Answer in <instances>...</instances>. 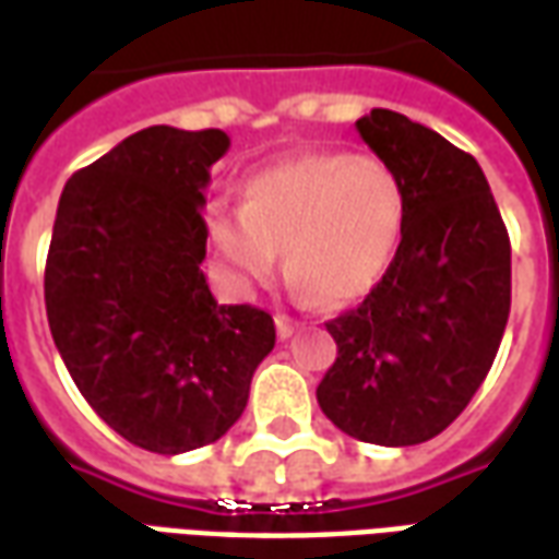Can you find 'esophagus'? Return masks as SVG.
<instances>
[{
	"mask_svg": "<svg viewBox=\"0 0 559 559\" xmlns=\"http://www.w3.org/2000/svg\"><path fill=\"white\" fill-rule=\"evenodd\" d=\"M275 329H278V338L284 341V338H290L293 332H296V323H293L287 314H278L275 317Z\"/></svg>",
	"mask_w": 559,
	"mask_h": 559,
	"instance_id": "1",
	"label": "esophagus"
}]
</instances>
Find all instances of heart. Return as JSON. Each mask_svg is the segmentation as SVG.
<instances>
[{
	"label": "heart",
	"instance_id": "1",
	"mask_svg": "<svg viewBox=\"0 0 559 559\" xmlns=\"http://www.w3.org/2000/svg\"><path fill=\"white\" fill-rule=\"evenodd\" d=\"M407 227V191L383 158L311 152L269 164L242 185V206L212 203L209 248L236 293L287 272L326 305L365 299L383 281Z\"/></svg>",
	"mask_w": 559,
	"mask_h": 559
}]
</instances>
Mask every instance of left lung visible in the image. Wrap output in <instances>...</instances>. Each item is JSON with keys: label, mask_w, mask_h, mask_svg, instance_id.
<instances>
[{"label": "left lung", "mask_w": 559, "mask_h": 559, "mask_svg": "<svg viewBox=\"0 0 559 559\" xmlns=\"http://www.w3.org/2000/svg\"><path fill=\"white\" fill-rule=\"evenodd\" d=\"M356 131L401 176L407 227L383 281L326 323L338 359L317 401L362 443L416 445L445 431L491 371L512 305V248L473 155L380 107Z\"/></svg>", "instance_id": "left-lung-1"}]
</instances>
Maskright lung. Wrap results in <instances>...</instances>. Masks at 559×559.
<instances>
[{
    "label": "right lung",
    "instance_id": "add662e5",
    "mask_svg": "<svg viewBox=\"0 0 559 559\" xmlns=\"http://www.w3.org/2000/svg\"><path fill=\"white\" fill-rule=\"evenodd\" d=\"M218 128H143L68 179L44 269L56 350L128 443L179 455L215 443L248 404L275 323L218 305L203 275Z\"/></svg>",
    "mask_w": 559,
    "mask_h": 559
}]
</instances>
